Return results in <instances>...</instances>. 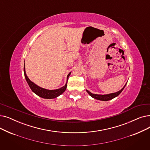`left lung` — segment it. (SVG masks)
<instances>
[{"label":"left lung","mask_w":150,"mask_h":150,"mask_svg":"<svg viewBox=\"0 0 150 150\" xmlns=\"http://www.w3.org/2000/svg\"><path fill=\"white\" fill-rule=\"evenodd\" d=\"M126 85V84H125V86H124L120 91H118V92L115 93H111V94H104V95L96 94L91 93V92H89L88 90H86V91H87V93L91 97H93V98H94L96 99L100 100H103V101H107V100H111V99H113V98H115V97L118 96L122 92V90L124 89V88H125Z\"/></svg>","instance_id":"8db88e82"}]
</instances>
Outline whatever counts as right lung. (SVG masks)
Here are the masks:
<instances>
[{"label":"right lung","instance_id":"right-lung-1","mask_svg":"<svg viewBox=\"0 0 150 150\" xmlns=\"http://www.w3.org/2000/svg\"><path fill=\"white\" fill-rule=\"evenodd\" d=\"M24 76L25 79L27 81V83H28L29 86L31 90L33 91V92L36 94L37 96H40L42 98L44 99H54L56 98V97H58L62 94L65 91H66L67 88V81L69 79V76H70L71 72H70L67 77V82L66 84H65V86L59 88V89H57L54 90H48L42 88L40 86H37V84H35L34 83L31 81L29 78L28 77L26 74H25V67H24Z\"/></svg>","mask_w":150,"mask_h":150}]
</instances>
